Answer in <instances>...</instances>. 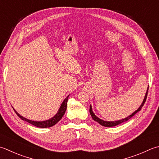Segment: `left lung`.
Listing matches in <instances>:
<instances>
[{"label":"left lung","instance_id":"8db88e82","mask_svg":"<svg viewBox=\"0 0 159 159\" xmlns=\"http://www.w3.org/2000/svg\"><path fill=\"white\" fill-rule=\"evenodd\" d=\"M148 89H149V86L148 88V89H147V92H146V94H145V98L143 99V101L142 104L141 105V106H140L137 110H136L134 112H133L131 115H129V116H127L126 118H125V119H121V120H115V121H105V120H102L101 119H99V118H98L97 116H96V115L94 114V113L92 111V106L90 105V107H89V113L90 114H91V116L92 117V119H94L95 121H96V122H98L100 125H101L102 126H105V127H114V126H116V125H119V124L122 123L123 122H125V121L128 120L129 119H131V118L134 116V115H135L136 113L138 112V111H139L140 110H141L142 107L144 105V103L146 101V98H147V96H148Z\"/></svg>","mask_w":159,"mask_h":159}]
</instances>
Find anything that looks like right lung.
I'll return each mask as SVG.
<instances>
[{"label": "right lung", "instance_id": "right-lung-1", "mask_svg": "<svg viewBox=\"0 0 159 159\" xmlns=\"http://www.w3.org/2000/svg\"><path fill=\"white\" fill-rule=\"evenodd\" d=\"M68 97H69V95H68L67 97L65 98L63 102H62L61 107H60V108H59V110L58 111V112L57 113V114H56L54 116L51 118L50 119H48L46 120L34 121V120H29V119H26V118L22 116L21 115H20L16 111L14 110H14L16 112V114L18 115V116L20 117L22 120H25V121H27V122L30 123V124H32L33 125L36 126V127H40V128H47V127H52L53 125H54L55 124H57L58 121L62 119V117L63 116V115L65 114V111H66V109H67V103Z\"/></svg>", "mask_w": 159, "mask_h": 159}]
</instances>
